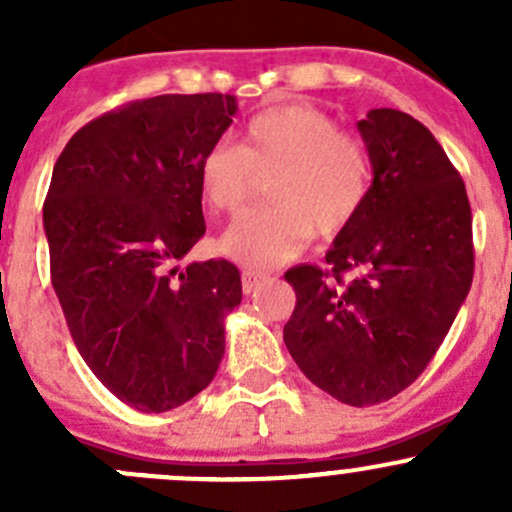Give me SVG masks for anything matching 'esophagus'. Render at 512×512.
<instances>
[{"mask_svg": "<svg viewBox=\"0 0 512 512\" xmlns=\"http://www.w3.org/2000/svg\"><path fill=\"white\" fill-rule=\"evenodd\" d=\"M262 280H265V275H260V272H255V270H245V272H242V292L250 294L252 289H255L257 285H260Z\"/></svg>", "mask_w": 512, "mask_h": 512, "instance_id": "34e87169", "label": "esophagus"}]
</instances>
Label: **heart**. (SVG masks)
I'll use <instances>...</instances> for the list:
<instances>
[{"mask_svg":"<svg viewBox=\"0 0 512 512\" xmlns=\"http://www.w3.org/2000/svg\"><path fill=\"white\" fill-rule=\"evenodd\" d=\"M270 208L245 215L220 237L223 255L250 270L292 260L309 235L337 237L359 218L371 190V156L327 113L302 103L272 106L247 121L235 146L218 143L198 163L210 210L237 215L255 188Z\"/></svg>","mask_w":512,"mask_h":512,"instance_id":"1","label":"heart"}]
</instances>
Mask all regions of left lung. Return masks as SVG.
<instances>
[{"label":"left lung","instance_id":"left-lung-1","mask_svg":"<svg viewBox=\"0 0 512 512\" xmlns=\"http://www.w3.org/2000/svg\"><path fill=\"white\" fill-rule=\"evenodd\" d=\"M356 128L369 198L329 270L285 272L297 294L285 344L312 384L361 409L414 384L441 347L473 282V218L463 178L414 116L374 108Z\"/></svg>","mask_w":512,"mask_h":512}]
</instances>
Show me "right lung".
Returning a JSON list of instances; mask_svg holds the SVG:
<instances>
[{
  "label": "right lung",
  "instance_id": "1",
  "mask_svg": "<svg viewBox=\"0 0 512 512\" xmlns=\"http://www.w3.org/2000/svg\"><path fill=\"white\" fill-rule=\"evenodd\" d=\"M235 113L230 94L126 103L76 131L51 173V285L96 379L143 414L213 381L242 299L232 262L178 267L205 235L198 163Z\"/></svg>",
  "mask_w": 512,
  "mask_h": 512
}]
</instances>
